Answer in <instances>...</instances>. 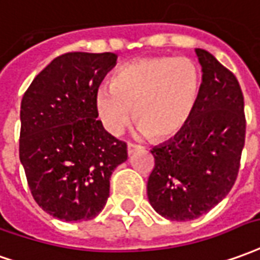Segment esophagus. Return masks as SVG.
I'll use <instances>...</instances> for the list:
<instances>
[{
  "label": "esophagus",
  "instance_id": "obj_1",
  "mask_svg": "<svg viewBox=\"0 0 260 260\" xmlns=\"http://www.w3.org/2000/svg\"><path fill=\"white\" fill-rule=\"evenodd\" d=\"M138 149H141V146L139 145H135V143H128V148H126V150H128V155H132L135 150H138Z\"/></svg>",
  "mask_w": 260,
  "mask_h": 260
}]
</instances>
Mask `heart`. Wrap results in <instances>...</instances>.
Segmentation results:
<instances>
[{"instance_id":"1","label":"heart","mask_w":260,"mask_h":260,"mask_svg":"<svg viewBox=\"0 0 260 260\" xmlns=\"http://www.w3.org/2000/svg\"><path fill=\"white\" fill-rule=\"evenodd\" d=\"M200 91L201 74L193 60L146 57L121 67L112 77L111 88H100L95 110L111 135H119L135 115L142 135L165 141L180 134L190 122Z\"/></svg>"}]
</instances>
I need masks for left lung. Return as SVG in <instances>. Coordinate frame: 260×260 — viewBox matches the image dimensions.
Here are the masks:
<instances>
[{
	"instance_id": "1",
	"label": "left lung",
	"mask_w": 260,
	"mask_h": 260,
	"mask_svg": "<svg viewBox=\"0 0 260 260\" xmlns=\"http://www.w3.org/2000/svg\"><path fill=\"white\" fill-rule=\"evenodd\" d=\"M203 72L200 99L186 128L152 149L148 199L172 221L199 218L231 191L245 145L244 95L237 77L210 52L194 50Z\"/></svg>"
}]
</instances>
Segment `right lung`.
<instances>
[{"instance_id":"obj_1","label":"right lung","mask_w":260,"mask_h":260,"mask_svg":"<svg viewBox=\"0 0 260 260\" xmlns=\"http://www.w3.org/2000/svg\"><path fill=\"white\" fill-rule=\"evenodd\" d=\"M118 56L61 54L36 76L21 103L19 159L35 201L56 218L87 221L103 211L126 145L97 119L95 95Z\"/></svg>"}]
</instances>
